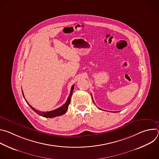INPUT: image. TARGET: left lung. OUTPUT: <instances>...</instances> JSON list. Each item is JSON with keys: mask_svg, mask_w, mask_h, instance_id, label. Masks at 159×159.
<instances>
[{"mask_svg": "<svg viewBox=\"0 0 159 159\" xmlns=\"http://www.w3.org/2000/svg\"><path fill=\"white\" fill-rule=\"evenodd\" d=\"M91 96H92V94H91ZM92 98H93V96H92ZM93 101L94 102V100H93ZM99 109H100V108H99Z\"/></svg>", "mask_w": 159, "mask_h": 159, "instance_id": "8db88e82", "label": "left lung"}]
</instances>
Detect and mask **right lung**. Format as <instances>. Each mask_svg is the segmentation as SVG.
<instances>
[{
	"label": "right lung",
	"mask_w": 159,
	"mask_h": 159,
	"mask_svg": "<svg viewBox=\"0 0 159 159\" xmlns=\"http://www.w3.org/2000/svg\"><path fill=\"white\" fill-rule=\"evenodd\" d=\"M74 89V85H72V88H71V90H70V93L69 96V98H68L66 102L62 105L61 107L55 109V110H53V111H47V112H41V111H38L37 109H34V107H33L27 101L26 102L28 103V104L30 106V107L34 111H35L36 113H38V114L40 116H42L44 118H54V117H56V116H60L61 115H64L65 113L66 112L67 109H68V107H69V105L70 102V99H71V97H72V93H73V90ZM22 95H23L24 96V98H25V96L23 94V92H22ZM26 100V99H25Z\"/></svg>",
	"instance_id": "1"
}]
</instances>
